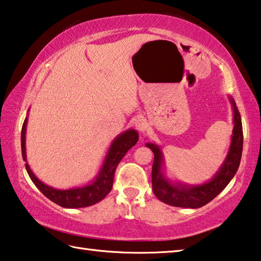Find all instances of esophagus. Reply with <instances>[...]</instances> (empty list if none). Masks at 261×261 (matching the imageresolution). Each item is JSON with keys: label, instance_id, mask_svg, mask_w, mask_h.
<instances>
[{"label": "esophagus", "instance_id": "1", "mask_svg": "<svg viewBox=\"0 0 261 261\" xmlns=\"http://www.w3.org/2000/svg\"><path fill=\"white\" fill-rule=\"evenodd\" d=\"M135 125H136V129L139 130V131H144L145 129L147 127V123H146V120L143 117H138L135 122Z\"/></svg>", "mask_w": 261, "mask_h": 261}]
</instances>
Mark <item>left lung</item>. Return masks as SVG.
I'll return each instance as SVG.
<instances>
[{"instance_id": "obj_1", "label": "left lung", "mask_w": 261, "mask_h": 261, "mask_svg": "<svg viewBox=\"0 0 261 261\" xmlns=\"http://www.w3.org/2000/svg\"><path fill=\"white\" fill-rule=\"evenodd\" d=\"M230 102L233 110V130L229 152L218 173L208 182L198 185L173 183L163 174V154L155 144L147 143L146 146L152 149L154 161L152 167V188L159 200L165 204L185 207V208H199L213 200L235 176L240 167L243 151V127L241 115L232 98Z\"/></svg>"}]
</instances>
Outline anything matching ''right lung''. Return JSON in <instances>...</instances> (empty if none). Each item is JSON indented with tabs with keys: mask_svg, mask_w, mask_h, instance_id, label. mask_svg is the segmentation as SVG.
<instances>
[{
	"mask_svg": "<svg viewBox=\"0 0 261 261\" xmlns=\"http://www.w3.org/2000/svg\"><path fill=\"white\" fill-rule=\"evenodd\" d=\"M26 124H28V117L25 118L23 123V127H21V155H23V160L26 162L25 168L26 171L32 179V182L35 184L40 191L45 194V196L54 201L55 204L60 205L65 208H79V207H87L91 205H94L103 199L110 192L113 188V180L115 170L118 166V163L125 155L129 149L135 146L138 141V134L134 129H130L125 132H123L110 145L108 149L107 155L105 158L103 165L101 167L99 174L96 177L92 180V182L85 185V187L74 188L69 190H57L55 188L48 187L41 180H39L35 175L32 173L30 166L26 161V148H25V135H26Z\"/></svg>",
	"mask_w": 261,
	"mask_h": 261,
	"instance_id": "add662e5",
	"label": "right lung"
}]
</instances>
